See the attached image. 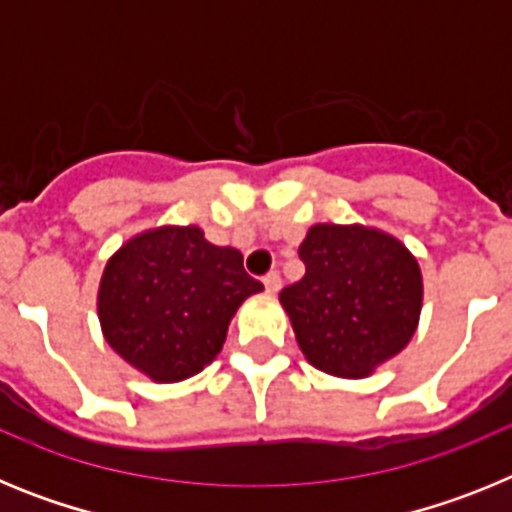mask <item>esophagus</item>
I'll return each instance as SVG.
<instances>
[{"mask_svg": "<svg viewBox=\"0 0 512 512\" xmlns=\"http://www.w3.org/2000/svg\"><path fill=\"white\" fill-rule=\"evenodd\" d=\"M264 287H266V292H269V295H277L279 289H282V279H279L277 271H269V274H266Z\"/></svg>", "mask_w": 512, "mask_h": 512, "instance_id": "obj_1", "label": "esophagus"}]
</instances>
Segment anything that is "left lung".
<instances>
[{"label":"left lung","mask_w":512,"mask_h":512,"mask_svg":"<svg viewBox=\"0 0 512 512\" xmlns=\"http://www.w3.org/2000/svg\"><path fill=\"white\" fill-rule=\"evenodd\" d=\"M300 259L305 277L279 302L315 369L364 379L408 346L423 310V271L400 238L374 225L318 223Z\"/></svg>","instance_id":"obj_1"}]
</instances>
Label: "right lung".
<instances>
[{
    "label": "right lung",
    "instance_id": "add662e5",
    "mask_svg": "<svg viewBox=\"0 0 512 512\" xmlns=\"http://www.w3.org/2000/svg\"><path fill=\"white\" fill-rule=\"evenodd\" d=\"M261 289L241 251L212 246L200 225H156L104 264L99 328L138 374L156 384L184 382L215 361L238 307Z\"/></svg>",
    "mask_w": 512,
    "mask_h": 512
}]
</instances>
